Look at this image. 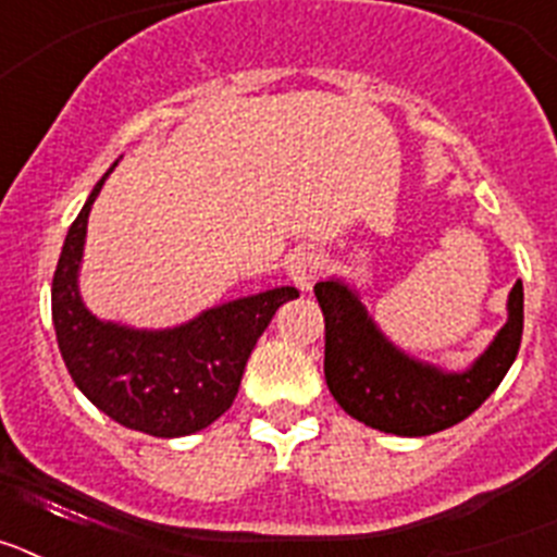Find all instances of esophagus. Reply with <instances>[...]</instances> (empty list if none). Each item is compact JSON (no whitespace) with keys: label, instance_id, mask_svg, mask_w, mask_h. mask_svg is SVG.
<instances>
[{"label":"esophagus","instance_id":"1","mask_svg":"<svg viewBox=\"0 0 557 557\" xmlns=\"http://www.w3.org/2000/svg\"><path fill=\"white\" fill-rule=\"evenodd\" d=\"M287 273L295 282V287L309 289L321 273V253L314 248H298L287 262Z\"/></svg>","mask_w":557,"mask_h":557}]
</instances>
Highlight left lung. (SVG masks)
Masks as SVG:
<instances>
[{
  "label": "left lung",
  "instance_id": "obj_1",
  "mask_svg": "<svg viewBox=\"0 0 557 557\" xmlns=\"http://www.w3.org/2000/svg\"><path fill=\"white\" fill-rule=\"evenodd\" d=\"M326 321V385L351 418L393 435L421 437L469 418L513 366L524 329V289L513 284L508 323L469 371L446 373L398 351L343 282H318Z\"/></svg>",
  "mask_w": 557,
  "mask_h": 557
}]
</instances>
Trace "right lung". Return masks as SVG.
Returning a JSON list of instances; mask_svg holds the SVG:
<instances>
[{
	"label": "right lung",
	"mask_w": 557,
	"mask_h": 557,
	"mask_svg": "<svg viewBox=\"0 0 557 557\" xmlns=\"http://www.w3.org/2000/svg\"><path fill=\"white\" fill-rule=\"evenodd\" d=\"M111 170L97 181L69 225L58 259L52 278L58 348L83 396L116 424L152 437L191 435L234 405L256 339L273 321L275 309L298 298V289L275 287L248 295L164 332L97 321L81 301L77 270L88 211Z\"/></svg>",
	"instance_id": "1"
}]
</instances>
